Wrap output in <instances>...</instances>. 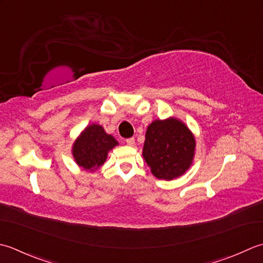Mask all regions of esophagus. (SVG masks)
<instances>
[{"mask_svg": "<svg viewBox=\"0 0 263 263\" xmlns=\"http://www.w3.org/2000/svg\"><path fill=\"white\" fill-rule=\"evenodd\" d=\"M126 143H127V145H129V146H134V145H135V138H134V137L127 138V139H126Z\"/></svg>", "mask_w": 263, "mask_h": 263, "instance_id": "esophagus-1", "label": "esophagus"}]
</instances>
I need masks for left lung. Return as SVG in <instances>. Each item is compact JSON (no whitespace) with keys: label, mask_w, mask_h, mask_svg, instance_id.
Here are the masks:
<instances>
[{"label":"left lung","mask_w":263,"mask_h":263,"mask_svg":"<svg viewBox=\"0 0 263 263\" xmlns=\"http://www.w3.org/2000/svg\"><path fill=\"white\" fill-rule=\"evenodd\" d=\"M142 154L157 178L173 180L192 165L195 138L177 118L157 119L147 127Z\"/></svg>","instance_id":"1"}]
</instances>
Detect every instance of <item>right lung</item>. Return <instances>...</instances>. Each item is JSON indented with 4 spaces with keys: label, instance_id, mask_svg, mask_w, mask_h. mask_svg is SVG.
Returning a JSON list of instances; mask_svg holds the SVG:
<instances>
[{
    "label": "right lung",
    "instance_id": "obj_1",
    "mask_svg": "<svg viewBox=\"0 0 263 263\" xmlns=\"http://www.w3.org/2000/svg\"><path fill=\"white\" fill-rule=\"evenodd\" d=\"M118 145L112 135L96 124L87 126L72 145V155L76 163L85 170L95 171L104 163L110 149Z\"/></svg>",
    "mask_w": 263,
    "mask_h": 263
}]
</instances>
